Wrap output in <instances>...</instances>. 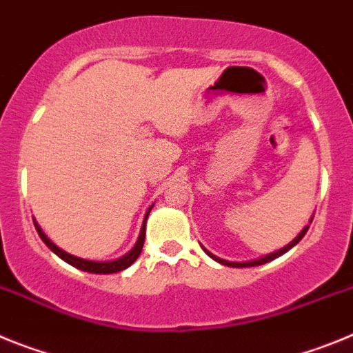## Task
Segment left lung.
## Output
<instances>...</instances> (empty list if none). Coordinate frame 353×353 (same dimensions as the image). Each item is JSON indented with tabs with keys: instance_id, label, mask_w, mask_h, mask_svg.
I'll use <instances>...</instances> for the list:
<instances>
[{
	"instance_id": "8db88e82",
	"label": "left lung",
	"mask_w": 353,
	"mask_h": 353,
	"mask_svg": "<svg viewBox=\"0 0 353 353\" xmlns=\"http://www.w3.org/2000/svg\"><path fill=\"white\" fill-rule=\"evenodd\" d=\"M307 230H310V226H305L304 230H302V232L299 233V236H297V239H293L292 242H290L288 245H285V248H283V249H279V251L272 252V254H267V256L260 258V260H254V261H244V263H236V261H226V260H221V258L214 256V254H212V252H208L207 249H205V252H207V254H208V256L212 258V260L219 261V263H223V265H228V267H256V265H263V263H267V261L274 260V258L281 256V254H285L286 251H290V249H292L293 245H295V244H299V240H301L302 236L305 235V232H307Z\"/></svg>"
}]
</instances>
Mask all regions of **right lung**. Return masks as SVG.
<instances>
[{
    "label": "right lung",
    "mask_w": 353,
    "mask_h": 353,
    "mask_svg": "<svg viewBox=\"0 0 353 353\" xmlns=\"http://www.w3.org/2000/svg\"><path fill=\"white\" fill-rule=\"evenodd\" d=\"M150 214V212H148ZM148 214H146V217H148ZM146 217H145V223H143V228H141V233H139V239L138 242H136V245H134V249L130 252H127L125 256L118 258V260L114 261H90V260H83V258H77V256H72V254H68V252L61 251L58 245H54L51 242V240L48 239V236L43 235V232L40 230L39 224L35 223V228L37 232H39L40 239L46 242V245H48L49 249H51L52 252H56L58 256L61 258L63 261H67V263H70L72 267H76V269L79 270H84V272H92V274H114V272H120V270H125L127 267H130V265L134 263V261L138 260V256L141 254V249H143V244H145V232H146Z\"/></svg>",
    "instance_id": "right-lung-1"
}]
</instances>
